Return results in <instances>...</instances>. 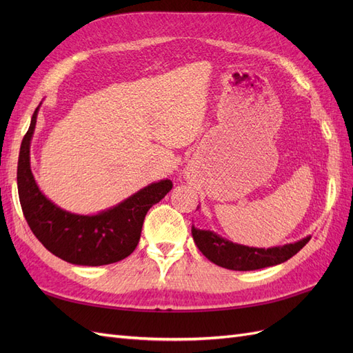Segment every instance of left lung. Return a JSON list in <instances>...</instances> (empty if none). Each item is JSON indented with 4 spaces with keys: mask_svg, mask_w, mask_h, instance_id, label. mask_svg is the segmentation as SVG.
<instances>
[{
    "mask_svg": "<svg viewBox=\"0 0 353 353\" xmlns=\"http://www.w3.org/2000/svg\"><path fill=\"white\" fill-rule=\"evenodd\" d=\"M191 234H193V240L199 250L210 262L232 271H254L266 268V266L283 263L290 259L292 256H294L311 240V236H307L290 244L263 249L249 248V245L232 243L221 237L216 232L210 230H200L194 225L191 227Z\"/></svg>",
    "mask_w": 353,
    "mask_h": 353,
    "instance_id": "8db88e82",
    "label": "left lung"
}]
</instances>
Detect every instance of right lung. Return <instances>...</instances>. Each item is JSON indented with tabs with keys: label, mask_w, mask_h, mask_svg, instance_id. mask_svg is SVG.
I'll use <instances>...</instances> for the list:
<instances>
[{
	"label": "right lung",
	"mask_w": 353,
	"mask_h": 353,
	"mask_svg": "<svg viewBox=\"0 0 353 353\" xmlns=\"http://www.w3.org/2000/svg\"><path fill=\"white\" fill-rule=\"evenodd\" d=\"M39 108L41 103L32 114L17 163L19 199L28 225L47 250L69 263L100 266L125 259L140 241L148 209L172 190V183L168 178L156 181L94 215L61 209L39 190L30 169V141Z\"/></svg>",
	"instance_id": "1"
}]
</instances>
